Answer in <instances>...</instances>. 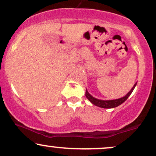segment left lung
<instances>
[{
    "instance_id": "1",
    "label": "left lung",
    "mask_w": 156,
    "mask_h": 156,
    "mask_svg": "<svg viewBox=\"0 0 156 156\" xmlns=\"http://www.w3.org/2000/svg\"><path fill=\"white\" fill-rule=\"evenodd\" d=\"M136 85V83L134 84L133 88L131 89V90H130V92L126 94V95L123 97V98H119V99L112 100V101H101V100H98V99H96V98H93L92 95H90V94H89V92H87V90H86V97H87V99H88L89 101L92 103V104L95 105L98 107H101V108H115V107H117L118 105H121L122 103H124V102L128 99V98L130 95V94H131L134 88H135Z\"/></svg>"
}]
</instances>
